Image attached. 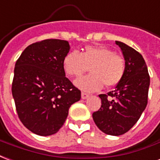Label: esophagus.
<instances>
[{
  "label": "esophagus",
  "mask_w": 160,
  "mask_h": 160,
  "mask_svg": "<svg viewBox=\"0 0 160 160\" xmlns=\"http://www.w3.org/2000/svg\"><path fill=\"white\" fill-rule=\"evenodd\" d=\"M81 96H82V99H83V100H85V99H87V98H88V96H89V94H87V93H84V92H82Z\"/></svg>",
  "instance_id": "esophagus-1"
}]
</instances>
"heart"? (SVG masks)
Segmentation results:
<instances>
[{
	"mask_svg": "<svg viewBox=\"0 0 160 160\" xmlns=\"http://www.w3.org/2000/svg\"><path fill=\"white\" fill-rule=\"evenodd\" d=\"M64 70L71 77H81L89 69L91 74L76 80L77 87L84 91L100 90L103 85L113 87L123 78L125 72V60L106 47L85 48L83 52L72 51L63 61Z\"/></svg>",
	"mask_w": 160,
	"mask_h": 160,
	"instance_id": "b5f03b06",
	"label": "heart"
}]
</instances>
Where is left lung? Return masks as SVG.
<instances>
[{
    "label": "left lung",
    "mask_w": 160,
    "mask_h": 160,
    "mask_svg": "<svg viewBox=\"0 0 160 160\" xmlns=\"http://www.w3.org/2000/svg\"><path fill=\"white\" fill-rule=\"evenodd\" d=\"M125 60V72L115 89L100 94L101 107L93 119L102 132L120 136L129 131L148 105L150 85L148 67L143 57L125 43L116 41Z\"/></svg>",
    "instance_id": "8db88e82"
}]
</instances>
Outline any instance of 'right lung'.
<instances>
[{"label": "right lung", "mask_w": 160, "mask_h": 160, "mask_svg": "<svg viewBox=\"0 0 160 160\" xmlns=\"http://www.w3.org/2000/svg\"><path fill=\"white\" fill-rule=\"evenodd\" d=\"M67 41L47 39L28 46L16 61L12 94L18 118L38 136L59 131L81 91L66 77Z\"/></svg>", "instance_id": "obj_1"}]
</instances>
